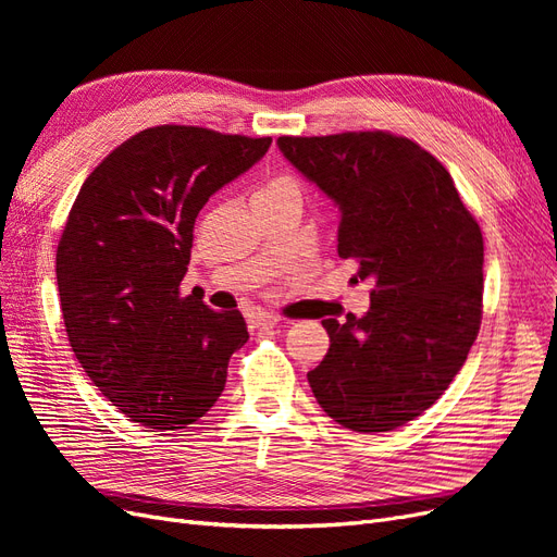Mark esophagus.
Returning a JSON list of instances; mask_svg holds the SVG:
<instances>
[{
	"mask_svg": "<svg viewBox=\"0 0 557 557\" xmlns=\"http://www.w3.org/2000/svg\"><path fill=\"white\" fill-rule=\"evenodd\" d=\"M252 325L256 327H276L278 323H281V318H276V315H272V313H256L252 315V320H250Z\"/></svg>",
	"mask_w": 557,
	"mask_h": 557,
	"instance_id": "34e87169",
	"label": "esophagus"
}]
</instances>
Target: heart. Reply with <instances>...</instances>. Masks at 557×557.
Listing matches in <instances>:
<instances>
[{
    "label": "heart",
    "instance_id": "heart-1",
    "mask_svg": "<svg viewBox=\"0 0 557 557\" xmlns=\"http://www.w3.org/2000/svg\"><path fill=\"white\" fill-rule=\"evenodd\" d=\"M281 188H297V183L290 176H276L272 181H267L258 193H274V190H281Z\"/></svg>",
    "mask_w": 557,
    "mask_h": 557
}]
</instances>
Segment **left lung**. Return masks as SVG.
<instances>
[{"mask_svg": "<svg viewBox=\"0 0 557 557\" xmlns=\"http://www.w3.org/2000/svg\"><path fill=\"white\" fill-rule=\"evenodd\" d=\"M295 170L339 209V258L372 281L369 311L325 318L330 350L307 374L352 432L418 418L460 372L481 325L483 237L446 166L391 132L278 137Z\"/></svg>", "mask_w": 557, "mask_h": 557, "instance_id": "left-lung-1", "label": "left lung"}]
</instances>
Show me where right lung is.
<instances>
[{
  "label": "right lung",
  "instance_id": "right-lung-1",
  "mask_svg": "<svg viewBox=\"0 0 557 557\" xmlns=\"http://www.w3.org/2000/svg\"><path fill=\"white\" fill-rule=\"evenodd\" d=\"M272 139L205 127H150L95 166L58 244V293L76 360L117 411L183 430L225 391L248 342L239 311L181 297L195 218L264 158Z\"/></svg>",
  "mask_w": 557,
  "mask_h": 557
}]
</instances>
